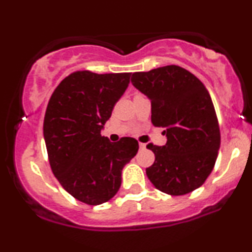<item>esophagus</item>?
I'll list each match as a JSON object with an SVG mask.
<instances>
[{"label":"esophagus","instance_id":"34e87169","mask_svg":"<svg viewBox=\"0 0 252 252\" xmlns=\"http://www.w3.org/2000/svg\"><path fill=\"white\" fill-rule=\"evenodd\" d=\"M138 146H140V148H141V149H144V148H146V143L140 142V143H138Z\"/></svg>","mask_w":252,"mask_h":252}]
</instances>
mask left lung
Returning a JSON list of instances; mask_svg holds the SVG:
<instances>
[{
  "instance_id": "obj_1",
  "label": "left lung",
  "mask_w": 252,
  "mask_h": 252,
  "mask_svg": "<svg viewBox=\"0 0 252 252\" xmlns=\"http://www.w3.org/2000/svg\"><path fill=\"white\" fill-rule=\"evenodd\" d=\"M131 83L152 102V123L164 128V146L149 143L155 161L146 169L161 192L184 195L206 181L220 147V130L205 85L176 65L132 73Z\"/></svg>"
}]
</instances>
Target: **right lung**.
<instances>
[{
	"mask_svg": "<svg viewBox=\"0 0 252 252\" xmlns=\"http://www.w3.org/2000/svg\"><path fill=\"white\" fill-rule=\"evenodd\" d=\"M130 73H71L52 94L43 137L52 172L66 192L88 205L106 202L118 192L122 169L137 154L138 142L100 135Z\"/></svg>",
	"mask_w": 252,
	"mask_h": 252,
	"instance_id": "right-lung-1",
	"label": "right lung"
}]
</instances>
